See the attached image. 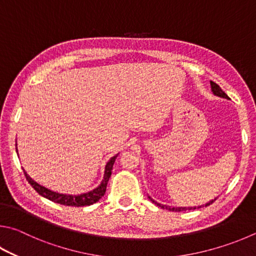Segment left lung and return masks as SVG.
<instances>
[{
	"mask_svg": "<svg viewBox=\"0 0 256 256\" xmlns=\"http://www.w3.org/2000/svg\"><path fill=\"white\" fill-rule=\"evenodd\" d=\"M210 86H212V92H214V95H216V96H220V97H222V98H227L228 100V96H227L224 92H222V88L217 85L216 82H210ZM151 199V202H154L156 206H159V207H161V208H164V209H168V210H172V212H181V210H186V209H196V207H189V208H186V207H169V206H166V205H161V204H158L156 202H154L153 200V199L151 198V197H148ZM216 200V198L214 199V200H210L209 202H207L205 206H209L210 205V204H212ZM202 206H198L197 208H200Z\"/></svg>",
	"mask_w": 256,
	"mask_h": 256,
	"instance_id": "obj_1",
	"label": "left lung"
}]
</instances>
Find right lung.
<instances>
[{
	"instance_id": "obj_1",
	"label": "right lung",
	"mask_w": 256,
	"mask_h": 256,
	"mask_svg": "<svg viewBox=\"0 0 256 256\" xmlns=\"http://www.w3.org/2000/svg\"><path fill=\"white\" fill-rule=\"evenodd\" d=\"M16 152H18V150H16ZM118 154H116L113 158H110V160L108 162V164H106L104 179L102 180V182L98 187L95 188L94 190H92V192H90L77 194V196H75V194L72 196V194H62L51 192V190L47 189L46 187H42V186H40L39 184H36L34 180H32L29 176V174H28L24 170H23V172H24L28 182L32 186V188H34L36 192L39 194H41L42 197L49 199V200L60 204V205H64V206H75V207L90 206V205H92V204L98 202L100 199L105 194L106 186H108L110 176V174H112L113 164H114L115 159L118 158Z\"/></svg>"
}]
</instances>
